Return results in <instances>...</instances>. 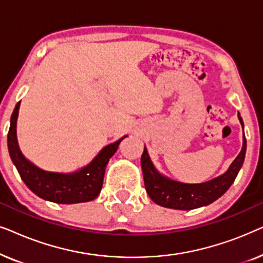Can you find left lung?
<instances>
[{"instance_id":"8db88e82","label":"left lung","mask_w":263,"mask_h":263,"mask_svg":"<svg viewBox=\"0 0 263 263\" xmlns=\"http://www.w3.org/2000/svg\"><path fill=\"white\" fill-rule=\"evenodd\" d=\"M238 120L243 128L244 123L238 114ZM247 151V140L243 135V146L238 156L232 161L224 174L203 183H183L168 178L157 170L151 160L146 146L141 156V167L146 192L153 202L172 210L190 211L207 206L228 192L235 182L244 163Z\"/></svg>"}]
</instances>
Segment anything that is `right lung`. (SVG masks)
<instances>
[{"label": "right lung", "instance_id": "right-lung-1", "mask_svg": "<svg viewBox=\"0 0 263 263\" xmlns=\"http://www.w3.org/2000/svg\"><path fill=\"white\" fill-rule=\"evenodd\" d=\"M20 102L15 105L8 132V151L10 159L15 165L21 179L31 192L50 202L71 204L88 202L100 194L105 167L110 158L116 153L120 143L128 135L104 147L91 163L77 171L52 172L45 171L27 159L21 152L16 138V121L19 116Z\"/></svg>", "mask_w": 263, "mask_h": 263}]
</instances>
